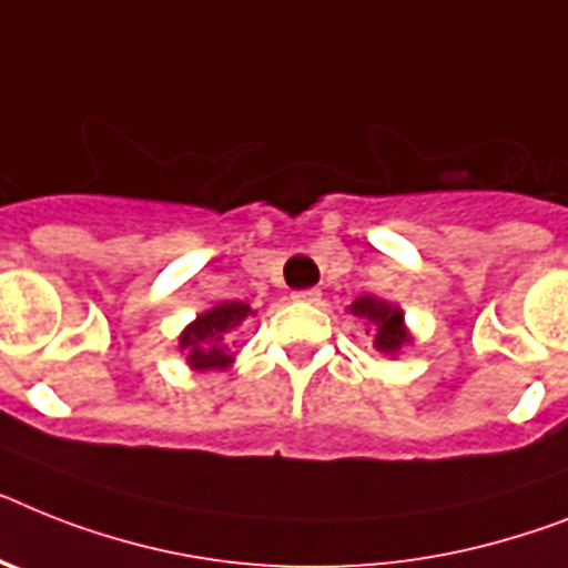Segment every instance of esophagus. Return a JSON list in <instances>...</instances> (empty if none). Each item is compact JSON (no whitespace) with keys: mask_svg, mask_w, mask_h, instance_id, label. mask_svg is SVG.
I'll use <instances>...</instances> for the list:
<instances>
[{"mask_svg":"<svg viewBox=\"0 0 568 568\" xmlns=\"http://www.w3.org/2000/svg\"><path fill=\"white\" fill-rule=\"evenodd\" d=\"M293 302L318 304L322 302V293H318V290H298V293H293Z\"/></svg>","mask_w":568,"mask_h":568,"instance_id":"esophagus-1","label":"esophagus"}]
</instances>
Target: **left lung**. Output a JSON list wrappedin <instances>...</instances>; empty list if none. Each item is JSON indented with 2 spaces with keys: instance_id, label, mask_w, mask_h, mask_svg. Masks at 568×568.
Returning <instances> with one entry per match:
<instances>
[{
  "instance_id": "8db88e82",
  "label": "left lung",
  "mask_w": 568,
  "mask_h": 568,
  "mask_svg": "<svg viewBox=\"0 0 568 568\" xmlns=\"http://www.w3.org/2000/svg\"><path fill=\"white\" fill-rule=\"evenodd\" d=\"M348 313L363 322L365 336H372V345L379 357L395 359L406 345H412V331L400 304H392L377 295H359L348 304Z\"/></svg>"
}]
</instances>
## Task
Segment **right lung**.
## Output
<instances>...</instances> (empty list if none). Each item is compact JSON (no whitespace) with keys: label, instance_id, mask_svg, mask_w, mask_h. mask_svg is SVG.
Masks as SVG:
<instances>
[{"label":"right lung","instance_id":"right-lung-1","mask_svg":"<svg viewBox=\"0 0 568 568\" xmlns=\"http://www.w3.org/2000/svg\"><path fill=\"white\" fill-rule=\"evenodd\" d=\"M250 316H255V311L246 302H220L196 313L180 334V354H185L191 372H226L234 363L229 336Z\"/></svg>","mask_w":568,"mask_h":568}]
</instances>
